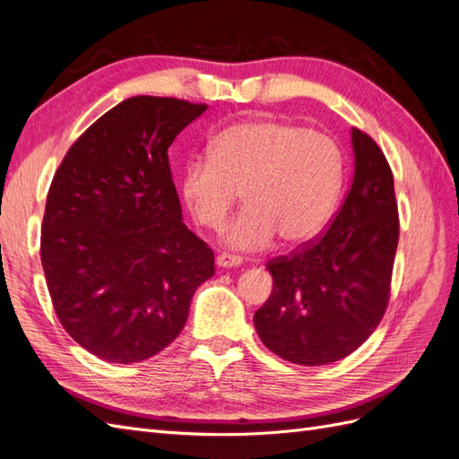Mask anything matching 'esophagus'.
I'll return each mask as SVG.
<instances>
[{"label":"esophagus","mask_w":459,"mask_h":459,"mask_svg":"<svg viewBox=\"0 0 459 459\" xmlns=\"http://www.w3.org/2000/svg\"><path fill=\"white\" fill-rule=\"evenodd\" d=\"M241 262H243L241 256L230 255V253H220V255L216 256V264H218L220 268H235V266H239Z\"/></svg>","instance_id":"1"}]
</instances>
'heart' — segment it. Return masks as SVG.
<instances>
[{"mask_svg":"<svg viewBox=\"0 0 459 459\" xmlns=\"http://www.w3.org/2000/svg\"><path fill=\"white\" fill-rule=\"evenodd\" d=\"M342 184L337 143L280 120H248L216 135L212 157L187 160L182 189L199 224L220 231L243 191L248 203L226 233L241 251L280 238L297 245L322 231Z\"/></svg>","mask_w":459,"mask_h":459,"instance_id":"1","label":"heart"}]
</instances>
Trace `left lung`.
<instances>
[{
    "instance_id": "1",
    "label": "left lung",
    "mask_w": 459,
    "mask_h": 459,
    "mask_svg": "<svg viewBox=\"0 0 459 459\" xmlns=\"http://www.w3.org/2000/svg\"><path fill=\"white\" fill-rule=\"evenodd\" d=\"M354 179L319 238L266 264L272 295L255 314L260 341L287 362L325 366L352 354L379 325L398 247L393 170L352 128Z\"/></svg>"
}]
</instances>
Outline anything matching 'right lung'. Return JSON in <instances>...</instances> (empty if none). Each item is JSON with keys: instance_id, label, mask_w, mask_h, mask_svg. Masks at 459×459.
Wrapping results in <instances>:
<instances>
[{"instance_id": "right-lung-1", "label": "right lung", "mask_w": 459, "mask_h": 459, "mask_svg": "<svg viewBox=\"0 0 459 459\" xmlns=\"http://www.w3.org/2000/svg\"><path fill=\"white\" fill-rule=\"evenodd\" d=\"M204 103L137 95L97 118L53 176L39 256L61 325L105 362L134 364L184 329L214 253L182 221L169 147Z\"/></svg>"}]
</instances>
